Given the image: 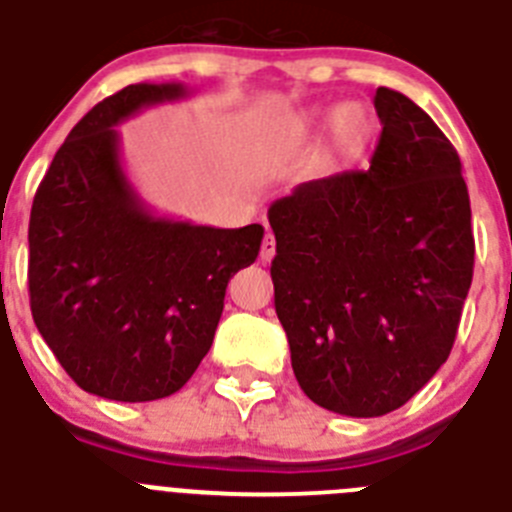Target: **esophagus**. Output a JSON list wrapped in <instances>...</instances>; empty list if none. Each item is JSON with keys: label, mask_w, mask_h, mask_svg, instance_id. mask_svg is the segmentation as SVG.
Listing matches in <instances>:
<instances>
[{"label": "esophagus", "mask_w": 512, "mask_h": 512, "mask_svg": "<svg viewBox=\"0 0 512 512\" xmlns=\"http://www.w3.org/2000/svg\"><path fill=\"white\" fill-rule=\"evenodd\" d=\"M275 257V237L273 231H268L265 234V239H262V247H260V260L262 262H270Z\"/></svg>", "instance_id": "esophagus-1"}]
</instances>
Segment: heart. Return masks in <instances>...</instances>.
Segmentation results:
<instances>
[{
	"mask_svg": "<svg viewBox=\"0 0 512 512\" xmlns=\"http://www.w3.org/2000/svg\"><path fill=\"white\" fill-rule=\"evenodd\" d=\"M330 128V144L340 162H355L373 136L371 110L363 102H342L337 108H314L304 118V131Z\"/></svg>",
	"mask_w": 512,
	"mask_h": 512,
	"instance_id": "1",
	"label": "heart"
}]
</instances>
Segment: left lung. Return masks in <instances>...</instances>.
<instances>
[{
    "label": "left lung",
    "instance_id": "1",
    "mask_svg": "<svg viewBox=\"0 0 512 512\" xmlns=\"http://www.w3.org/2000/svg\"><path fill=\"white\" fill-rule=\"evenodd\" d=\"M366 172L301 182L268 208L275 314L306 397L348 417L410 402L446 363L474 273L461 159L402 92L373 97Z\"/></svg>",
    "mask_w": 512,
    "mask_h": 512
}]
</instances>
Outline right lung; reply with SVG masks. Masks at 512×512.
<instances>
[{
    "instance_id": "obj_1",
    "label": "right lung",
    "mask_w": 512,
    "mask_h": 512,
    "mask_svg": "<svg viewBox=\"0 0 512 512\" xmlns=\"http://www.w3.org/2000/svg\"><path fill=\"white\" fill-rule=\"evenodd\" d=\"M180 82L128 84L97 102L56 151L30 211V309L84 391L151 402L188 384L211 350L226 286L260 252L242 229L164 219L121 162L123 121L185 100Z\"/></svg>"
}]
</instances>
